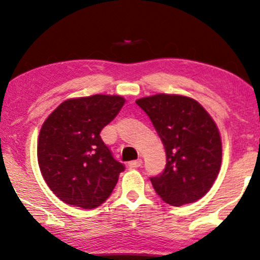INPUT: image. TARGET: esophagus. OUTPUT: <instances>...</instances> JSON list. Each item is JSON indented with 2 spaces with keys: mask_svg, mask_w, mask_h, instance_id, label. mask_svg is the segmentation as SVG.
<instances>
[{
  "mask_svg": "<svg viewBox=\"0 0 260 260\" xmlns=\"http://www.w3.org/2000/svg\"><path fill=\"white\" fill-rule=\"evenodd\" d=\"M142 162H143L142 161V159H137V160H132V161L128 162V165H129V168H133V169H135V168L141 167Z\"/></svg>",
  "mask_w": 260,
  "mask_h": 260,
  "instance_id": "obj_1",
  "label": "esophagus"
}]
</instances>
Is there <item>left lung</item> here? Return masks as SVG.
I'll use <instances>...</instances> for the list:
<instances>
[{
  "instance_id": "1",
  "label": "left lung",
  "mask_w": 260,
  "mask_h": 260,
  "mask_svg": "<svg viewBox=\"0 0 260 260\" xmlns=\"http://www.w3.org/2000/svg\"><path fill=\"white\" fill-rule=\"evenodd\" d=\"M160 137L167 165L150 178L155 192L173 206L198 201L209 192L222 162V142L212 117L196 100L156 93L137 100Z\"/></svg>"
}]
</instances>
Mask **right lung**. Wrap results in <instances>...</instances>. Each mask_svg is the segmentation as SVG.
Instances as JSON below:
<instances>
[{
	"mask_svg": "<svg viewBox=\"0 0 260 260\" xmlns=\"http://www.w3.org/2000/svg\"><path fill=\"white\" fill-rule=\"evenodd\" d=\"M125 100L92 95L61 102L43 123L38 164L49 189L65 204L85 210L107 200L124 167L102 142V128L118 115Z\"/></svg>",
	"mask_w": 260,
	"mask_h": 260,
	"instance_id": "right-lung-1",
	"label": "right lung"
}]
</instances>
